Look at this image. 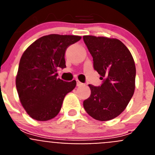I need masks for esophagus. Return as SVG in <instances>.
<instances>
[{
	"mask_svg": "<svg viewBox=\"0 0 155 155\" xmlns=\"http://www.w3.org/2000/svg\"><path fill=\"white\" fill-rule=\"evenodd\" d=\"M83 85H84V84H83V83H81V81H79L77 80V86H78V87H81V86H83Z\"/></svg>",
	"mask_w": 155,
	"mask_h": 155,
	"instance_id": "obj_1",
	"label": "esophagus"
}]
</instances>
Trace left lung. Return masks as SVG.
<instances>
[{"label":"left lung","mask_w":155,"mask_h":155,"mask_svg":"<svg viewBox=\"0 0 155 155\" xmlns=\"http://www.w3.org/2000/svg\"><path fill=\"white\" fill-rule=\"evenodd\" d=\"M93 57L94 69L103 83L88 84L91 95L83 105L89 116L99 121L116 118L127 108L135 90L136 67L130 50L120 40L107 37L84 35Z\"/></svg>","instance_id":"8db88e82"}]
</instances>
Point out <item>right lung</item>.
Returning <instances> with one entry per match:
<instances>
[{"mask_svg":"<svg viewBox=\"0 0 155 155\" xmlns=\"http://www.w3.org/2000/svg\"><path fill=\"white\" fill-rule=\"evenodd\" d=\"M81 39L78 35L50 34L31 43L23 53L16 76V88L25 110L31 118L47 121L61 111L65 95L76 81L57 78V69L66 68L67 48Z\"/></svg>","mask_w":155,"mask_h":155,"instance_id":"add662e5","label":"right lung"}]
</instances>
